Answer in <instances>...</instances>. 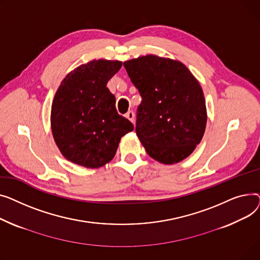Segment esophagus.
I'll return each mask as SVG.
<instances>
[{
  "mask_svg": "<svg viewBox=\"0 0 260 260\" xmlns=\"http://www.w3.org/2000/svg\"><path fill=\"white\" fill-rule=\"evenodd\" d=\"M126 117L131 121L132 124H134V123H135V116H134L133 111H128V112L126 113Z\"/></svg>",
  "mask_w": 260,
  "mask_h": 260,
  "instance_id": "esophagus-1",
  "label": "esophagus"
}]
</instances>
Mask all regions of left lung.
I'll return each mask as SVG.
<instances>
[{
	"label": "left lung",
	"mask_w": 260,
	"mask_h": 260,
	"mask_svg": "<svg viewBox=\"0 0 260 260\" xmlns=\"http://www.w3.org/2000/svg\"><path fill=\"white\" fill-rule=\"evenodd\" d=\"M124 67L142 96L135 131L147 153L165 165L187 158L207 125L200 83L179 60L153 54L126 60Z\"/></svg>",
	"instance_id": "1"
}]
</instances>
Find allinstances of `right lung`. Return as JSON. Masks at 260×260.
<instances>
[{"label":"right lung","mask_w":260,"mask_h":260,"mask_svg":"<svg viewBox=\"0 0 260 260\" xmlns=\"http://www.w3.org/2000/svg\"><path fill=\"white\" fill-rule=\"evenodd\" d=\"M121 62L93 59L68 73L51 106V130L60 153L86 168L102 167L115 155L120 139L134 127L117 113L107 83Z\"/></svg>","instance_id":"right-lung-1"}]
</instances>
